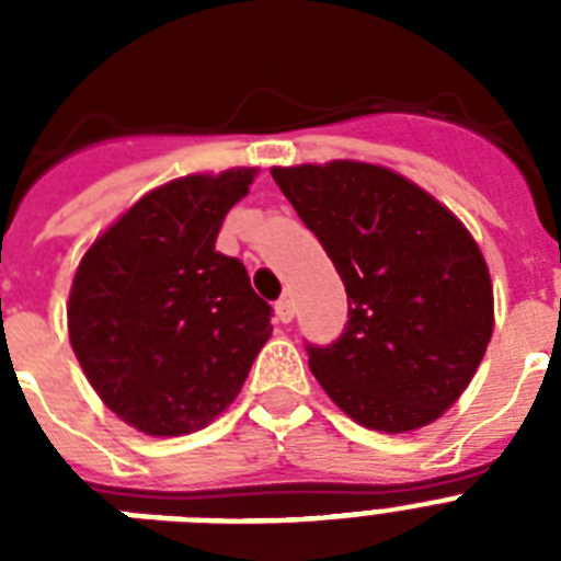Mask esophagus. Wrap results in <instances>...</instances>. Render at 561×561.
<instances>
[{"label":"esophagus","instance_id":"esophagus-1","mask_svg":"<svg viewBox=\"0 0 561 561\" xmlns=\"http://www.w3.org/2000/svg\"><path fill=\"white\" fill-rule=\"evenodd\" d=\"M294 311H297V308H294V299L290 297H282L279 302H276V317H279L282 323H290V320H294Z\"/></svg>","mask_w":561,"mask_h":561}]
</instances>
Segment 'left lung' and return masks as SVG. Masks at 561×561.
<instances>
[{
    "mask_svg": "<svg viewBox=\"0 0 561 561\" xmlns=\"http://www.w3.org/2000/svg\"><path fill=\"white\" fill-rule=\"evenodd\" d=\"M271 174L346 285V332L308 350L320 387L369 431L436 422L466 392L495 329L478 241L445 203L387 165L302 162Z\"/></svg>",
    "mask_w": 561,
    "mask_h": 561,
    "instance_id": "left-lung-1",
    "label": "left lung"
}]
</instances>
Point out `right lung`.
Masks as SVG:
<instances>
[{
  "label": "right lung",
  "mask_w": 561,
  "mask_h": 561,
  "mask_svg": "<svg viewBox=\"0 0 561 561\" xmlns=\"http://www.w3.org/2000/svg\"><path fill=\"white\" fill-rule=\"evenodd\" d=\"M259 169L151 188L78 262L66 329L99 399L148 436L201 431L236 401L271 341V306L215 250Z\"/></svg>",
  "instance_id": "1"
}]
</instances>
